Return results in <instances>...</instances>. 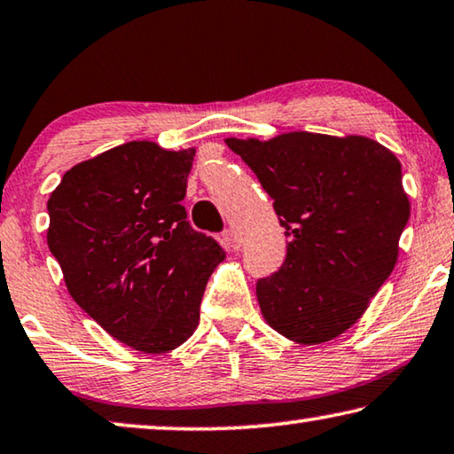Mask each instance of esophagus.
<instances>
[{"label": "esophagus", "instance_id": "esophagus-1", "mask_svg": "<svg viewBox=\"0 0 454 454\" xmlns=\"http://www.w3.org/2000/svg\"><path fill=\"white\" fill-rule=\"evenodd\" d=\"M224 242H226V247H228V250H240V247H242V236L236 232V230H226L224 232Z\"/></svg>", "mask_w": 454, "mask_h": 454}]
</instances>
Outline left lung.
Returning <instances> with one entry per match:
<instances>
[{
  "label": "left lung",
  "instance_id": "1",
  "mask_svg": "<svg viewBox=\"0 0 454 454\" xmlns=\"http://www.w3.org/2000/svg\"><path fill=\"white\" fill-rule=\"evenodd\" d=\"M226 145L275 200L289 236L283 266L256 283L264 321L301 345L335 340L398 261L410 218L398 157L362 135L293 131Z\"/></svg>",
  "mask_w": 454,
  "mask_h": 454
}]
</instances>
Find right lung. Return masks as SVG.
Instances as JSON below:
<instances>
[{
  "label": "right lung",
  "mask_w": 454,
  "mask_h": 454,
  "mask_svg": "<svg viewBox=\"0 0 454 454\" xmlns=\"http://www.w3.org/2000/svg\"><path fill=\"white\" fill-rule=\"evenodd\" d=\"M196 149L129 141L64 174L48 200V248L70 297L143 354L188 341L224 250L185 220Z\"/></svg>",
  "instance_id": "add662e5"
}]
</instances>
